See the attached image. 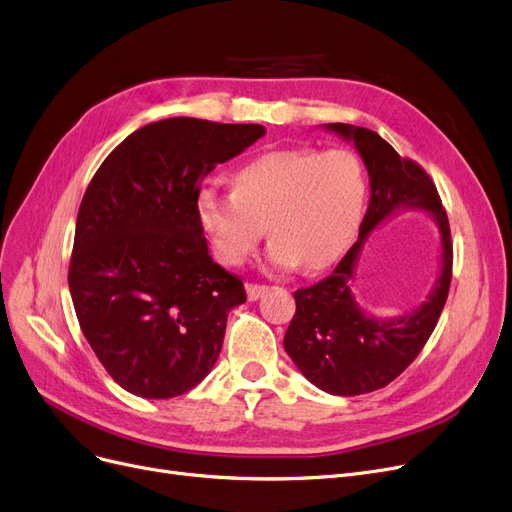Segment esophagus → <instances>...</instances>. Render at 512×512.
I'll use <instances>...</instances> for the list:
<instances>
[{"mask_svg": "<svg viewBox=\"0 0 512 512\" xmlns=\"http://www.w3.org/2000/svg\"><path fill=\"white\" fill-rule=\"evenodd\" d=\"M247 297H249V301H257L261 295H265L268 293V286H263V284H253V282H247Z\"/></svg>", "mask_w": 512, "mask_h": 512, "instance_id": "obj_1", "label": "esophagus"}]
</instances>
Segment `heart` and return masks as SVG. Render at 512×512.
Here are the masks:
<instances>
[{"label":"heart","mask_w":512,"mask_h":512,"mask_svg":"<svg viewBox=\"0 0 512 512\" xmlns=\"http://www.w3.org/2000/svg\"><path fill=\"white\" fill-rule=\"evenodd\" d=\"M366 196V171L355 152L276 150L244 163L234 173L232 192L207 188L198 194L196 217L219 261L242 265L268 226L274 268L301 263L316 272L347 251Z\"/></svg>","instance_id":"1"}]
</instances>
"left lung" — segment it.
Masks as SVG:
<instances>
[{
	"instance_id": "8db88e82",
	"label": "left lung",
	"mask_w": 512,
	"mask_h": 512,
	"mask_svg": "<svg viewBox=\"0 0 512 512\" xmlns=\"http://www.w3.org/2000/svg\"><path fill=\"white\" fill-rule=\"evenodd\" d=\"M324 129L351 142L370 180V203L360 236L328 278L295 293L297 311L284 335V349L305 379L330 395L353 397L397 379L429 341L446 305L452 280L448 215L425 169L399 157L379 133L347 123ZM425 210L440 230V274L427 302L393 319L364 312L352 295V280L369 234L397 212Z\"/></svg>"
}]
</instances>
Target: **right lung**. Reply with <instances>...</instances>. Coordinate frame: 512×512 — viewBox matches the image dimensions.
<instances>
[{
    "mask_svg": "<svg viewBox=\"0 0 512 512\" xmlns=\"http://www.w3.org/2000/svg\"><path fill=\"white\" fill-rule=\"evenodd\" d=\"M265 127L173 117L108 154L77 215L69 288L83 335L129 393L169 399L201 383L242 282L217 265L196 217L201 182Z\"/></svg>",
    "mask_w": 512,
    "mask_h": 512,
    "instance_id": "right-lung-1",
    "label": "right lung"
}]
</instances>
